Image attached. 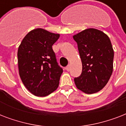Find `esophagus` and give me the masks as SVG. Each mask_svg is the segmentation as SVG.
Wrapping results in <instances>:
<instances>
[{"label":"esophagus","mask_w":126,"mask_h":126,"mask_svg":"<svg viewBox=\"0 0 126 126\" xmlns=\"http://www.w3.org/2000/svg\"><path fill=\"white\" fill-rule=\"evenodd\" d=\"M70 69H71V65H67V67H66V70H67V71H70Z\"/></svg>","instance_id":"1"}]
</instances>
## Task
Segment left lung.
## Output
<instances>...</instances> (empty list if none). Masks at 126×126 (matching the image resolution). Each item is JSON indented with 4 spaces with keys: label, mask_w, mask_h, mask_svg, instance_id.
Listing matches in <instances>:
<instances>
[{
    "label": "left lung",
    "mask_w": 126,
    "mask_h": 126,
    "mask_svg": "<svg viewBox=\"0 0 126 126\" xmlns=\"http://www.w3.org/2000/svg\"><path fill=\"white\" fill-rule=\"evenodd\" d=\"M82 64L80 77L75 79L77 88L85 94L99 92L109 80L113 71L114 49L109 37L96 29L75 34Z\"/></svg>",
    "instance_id": "8db88e82"
}]
</instances>
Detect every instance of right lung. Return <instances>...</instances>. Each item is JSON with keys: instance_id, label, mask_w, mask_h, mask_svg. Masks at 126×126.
I'll use <instances>...</instances> for the list:
<instances>
[{"instance_id": "right-lung-1", "label": "right lung", "mask_w": 126, "mask_h": 126, "mask_svg": "<svg viewBox=\"0 0 126 126\" xmlns=\"http://www.w3.org/2000/svg\"><path fill=\"white\" fill-rule=\"evenodd\" d=\"M60 34L42 28L29 32L19 46V74L32 94L45 97L57 90L63 69L56 61L52 46Z\"/></svg>"}]
</instances>
